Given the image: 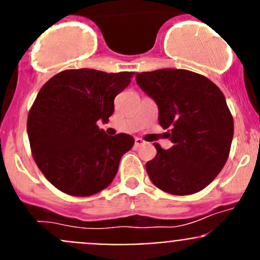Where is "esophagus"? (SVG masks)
Returning a JSON list of instances; mask_svg holds the SVG:
<instances>
[{
  "label": "esophagus",
  "mask_w": 260,
  "mask_h": 260,
  "mask_svg": "<svg viewBox=\"0 0 260 260\" xmlns=\"http://www.w3.org/2000/svg\"><path fill=\"white\" fill-rule=\"evenodd\" d=\"M142 145H145V141L142 140V138H136L135 140V146L136 147H140V146H142Z\"/></svg>",
  "instance_id": "esophagus-1"
}]
</instances>
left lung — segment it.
Segmentation results:
<instances>
[{"label":"left lung","mask_w":260,"mask_h":260,"mask_svg":"<svg viewBox=\"0 0 260 260\" xmlns=\"http://www.w3.org/2000/svg\"><path fill=\"white\" fill-rule=\"evenodd\" d=\"M137 84L158 107V122L172 147L154 143L146 164L149 179L165 192L191 195L219 175L229 157L234 120L222 91L204 75L185 69L137 74Z\"/></svg>","instance_id":"obj_1"}]
</instances>
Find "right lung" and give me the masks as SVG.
I'll return each instance as SVG.
<instances>
[{"instance_id":"obj_1","label":"right lung","mask_w":260,"mask_h":260,"mask_svg":"<svg viewBox=\"0 0 260 260\" xmlns=\"http://www.w3.org/2000/svg\"><path fill=\"white\" fill-rule=\"evenodd\" d=\"M132 72H60L39 91L27 117L31 153L44 176L72 196H90L111 185L132 136H108L98 127L114 112V98Z\"/></svg>"}]
</instances>
